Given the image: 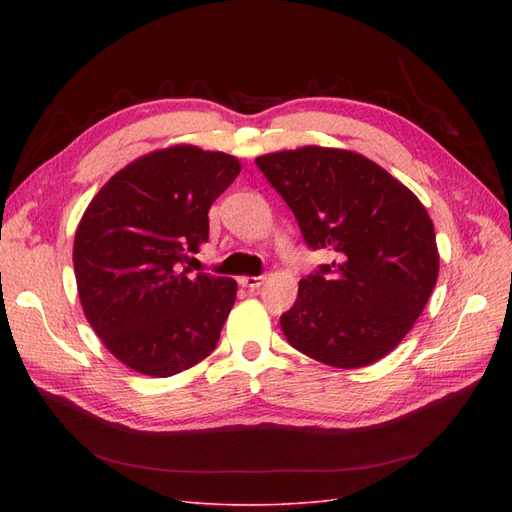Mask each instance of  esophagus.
Masks as SVG:
<instances>
[{
  "mask_svg": "<svg viewBox=\"0 0 512 512\" xmlns=\"http://www.w3.org/2000/svg\"><path fill=\"white\" fill-rule=\"evenodd\" d=\"M239 284L243 288L258 290L262 284H265V277H262V275H243V277H239Z\"/></svg>",
  "mask_w": 512,
  "mask_h": 512,
  "instance_id": "34e87169",
  "label": "esophagus"
}]
</instances>
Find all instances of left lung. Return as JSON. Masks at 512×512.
<instances>
[{
	"label": "left lung",
	"mask_w": 512,
	"mask_h": 512,
	"mask_svg": "<svg viewBox=\"0 0 512 512\" xmlns=\"http://www.w3.org/2000/svg\"><path fill=\"white\" fill-rule=\"evenodd\" d=\"M312 250H333L282 314L292 348L356 369L399 346L425 309L440 256L427 209L361 153L307 145L256 158Z\"/></svg>",
	"instance_id": "left-lung-1"
}]
</instances>
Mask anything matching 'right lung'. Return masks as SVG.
Segmentation results:
<instances>
[{
	"instance_id": "obj_1",
	"label": "right lung",
	"mask_w": 512,
	"mask_h": 512,
	"mask_svg": "<svg viewBox=\"0 0 512 512\" xmlns=\"http://www.w3.org/2000/svg\"><path fill=\"white\" fill-rule=\"evenodd\" d=\"M241 173L235 156L158 149L108 179L74 235V275L91 329L115 359L153 378L209 356L237 299L230 277L190 273L209 207Z\"/></svg>"
}]
</instances>
